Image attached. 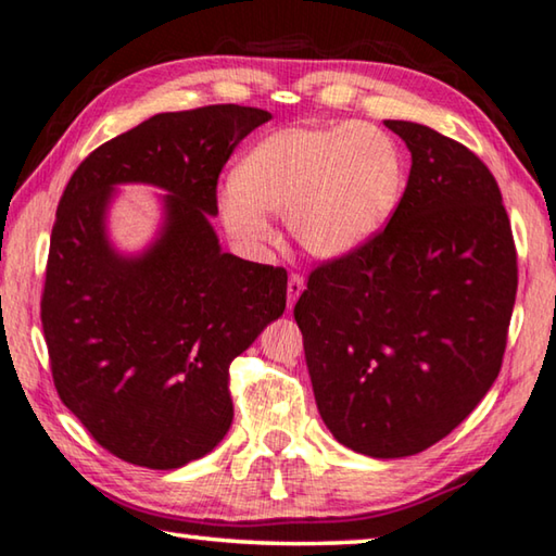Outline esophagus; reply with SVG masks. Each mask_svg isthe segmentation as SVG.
Listing matches in <instances>:
<instances>
[{
  "instance_id": "esophagus-1",
  "label": "esophagus",
  "mask_w": 556,
  "mask_h": 556,
  "mask_svg": "<svg viewBox=\"0 0 556 556\" xmlns=\"http://www.w3.org/2000/svg\"><path fill=\"white\" fill-rule=\"evenodd\" d=\"M303 290H305L303 276H298V273H293V276L288 278V311H293L295 303H298V298L303 295Z\"/></svg>"
}]
</instances>
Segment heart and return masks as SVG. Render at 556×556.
<instances>
[{"label": "heart", "instance_id": "1", "mask_svg": "<svg viewBox=\"0 0 556 556\" xmlns=\"http://www.w3.org/2000/svg\"><path fill=\"white\" fill-rule=\"evenodd\" d=\"M404 152L375 123L290 125L243 154L218 192L231 239L261 253L273 239L268 214H286L307 256L338 261L367 245L402 204Z\"/></svg>", "mask_w": 556, "mask_h": 556}]
</instances>
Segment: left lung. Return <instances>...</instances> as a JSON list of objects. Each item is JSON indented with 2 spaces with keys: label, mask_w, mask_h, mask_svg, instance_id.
<instances>
[{
  "label": "left lung",
  "mask_w": 556,
  "mask_h": 556,
  "mask_svg": "<svg viewBox=\"0 0 556 556\" xmlns=\"http://www.w3.org/2000/svg\"><path fill=\"white\" fill-rule=\"evenodd\" d=\"M384 125L412 152L402 204L367 245L311 273L295 320L334 439L406 458L445 439L497 379L517 253L476 154L426 125Z\"/></svg>",
  "instance_id": "obj_1"
}]
</instances>
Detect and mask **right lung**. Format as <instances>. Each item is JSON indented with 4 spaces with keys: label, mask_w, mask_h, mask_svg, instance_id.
<instances>
[{
    "label": "right lung",
    "mask_w": 556,
    "mask_h": 556,
    "mask_svg": "<svg viewBox=\"0 0 556 556\" xmlns=\"http://www.w3.org/2000/svg\"><path fill=\"white\" fill-rule=\"evenodd\" d=\"M270 113H160L100 144L66 185L51 231L41 325L68 412L121 460L172 470L212 453L233 421L229 364L286 311L288 276L222 251L218 172ZM123 184L161 195L155 239L110 241Z\"/></svg>",
    "instance_id": "add662e5"
}]
</instances>
